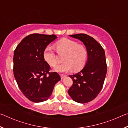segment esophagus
<instances>
[{
  "label": "esophagus",
  "mask_w": 128,
  "mask_h": 128,
  "mask_svg": "<svg viewBox=\"0 0 128 128\" xmlns=\"http://www.w3.org/2000/svg\"><path fill=\"white\" fill-rule=\"evenodd\" d=\"M66 74H60V77H61V78H62V79L64 78L65 77H66Z\"/></svg>",
  "instance_id": "obj_1"
}]
</instances>
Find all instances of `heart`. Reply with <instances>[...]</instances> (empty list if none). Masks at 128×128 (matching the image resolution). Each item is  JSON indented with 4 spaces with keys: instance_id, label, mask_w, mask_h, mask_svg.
<instances>
[{
    "instance_id": "b5f03b06",
    "label": "heart",
    "mask_w": 128,
    "mask_h": 128,
    "mask_svg": "<svg viewBox=\"0 0 128 128\" xmlns=\"http://www.w3.org/2000/svg\"><path fill=\"white\" fill-rule=\"evenodd\" d=\"M56 51L59 54L65 53L64 62L55 68L58 72H66L73 69L75 72L81 70L85 66L88 59V51L83 44H78L76 41L68 38L62 39L55 43ZM43 57L51 66L57 64L56 55L52 47L48 46L43 52Z\"/></svg>"
}]
</instances>
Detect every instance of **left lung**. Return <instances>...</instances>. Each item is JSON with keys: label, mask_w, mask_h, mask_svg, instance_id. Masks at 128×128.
<instances>
[{"label": "left lung", "mask_w": 128, "mask_h": 128, "mask_svg": "<svg viewBox=\"0 0 128 128\" xmlns=\"http://www.w3.org/2000/svg\"><path fill=\"white\" fill-rule=\"evenodd\" d=\"M70 36L78 39L85 44L88 59L82 70L69 76L73 80V85L68 90V94L76 102L86 103L96 98L103 88L107 71L105 52L94 38L87 34Z\"/></svg>", "instance_id": "obj_1"}]
</instances>
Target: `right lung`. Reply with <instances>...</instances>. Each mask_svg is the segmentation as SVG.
<instances>
[{"label":"right lung","mask_w":128,"mask_h":128,"mask_svg":"<svg viewBox=\"0 0 128 128\" xmlns=\"http://www.w3.org/2000/svg\"><path fill=\"white\" fill-rule=\"evenodd\" d=\"M57 38L55 35L32 34L25 37L14 51V74L18 88L30 101L39 103L48 99L60 81L57 72H50L43 52Z\"/></svg>","instance_id":"obj_1"}]
</instances>
